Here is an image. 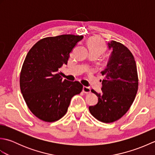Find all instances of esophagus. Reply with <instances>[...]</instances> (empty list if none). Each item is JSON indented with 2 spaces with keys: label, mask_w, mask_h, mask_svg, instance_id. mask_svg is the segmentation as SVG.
Returning a JSON list of instances; mask_svg holds the SVG:
<instances>
[{
  "label": "esophagus",
  "mask_w": 155,
  "mask_h": 155,
  "mask_svg": "<svg viewBox=\"0 0 155 155\" xmlns=\"http://www.w3.org/2000/svg\"><path fill=\"white\" fill-rule=\"evenodd\" d=\"M83 92L85 94H88L91 93V88L87 87H83Z\"/></svg>",
  "instance_id": "1"
}]
</instances>
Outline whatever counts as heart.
Here are the masks:
<instances>
[{
  "mask_svg": "<svg viewBox=\"0 0 155 155\" xmlns=\"http://www.w3.org/2000/svg\"><path fill=\"white\" fill-rule=\"evenodd\" d=\"M87 46L90 54L100 55L106 50V45L103 39L98 37H92L88 40Z\"/></svg>",
  "mask_w": 155,
  "mask_h": 155,
  "instance_id": "b5f03b06",
  "label": "heart"
}]
</instances>
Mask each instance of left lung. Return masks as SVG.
<instances>
[{"label":"left lung","mask_w":155,"mask_h":155,"mask_svg":"<svg viewBox=\"0 0 155 155\" xmlns=\"http://www.w3.org/2000/svg\"><path fill=\"white\" fill-rule=\"evenodd\" d=\"M108 48L112 51L106 68L101 72L104 76L102 92L97 93L98 103L89 107L93 116L105 123H113L127 113L135 98L139 78L133 54L120 42L111 41Z\"/></svg>","instance_id":"left-lung-1"}]
</instances>
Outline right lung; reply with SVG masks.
<instances>
[{
  "mask_svg": "<svg viewBox=\"0 0 155 155\" xmlns=\"http://www.w3.org/2000/svg\"><path fill=\"white\" fill-rule=\"evenodd\" d=\"M83 36L62 35L38 41L27 54L20 74L21 93L35 116L52 123L67 113L72 97L83 86L78 81L62 80L59 72Z\"/></svg>",
  "mask_w": 155,
  "mask_h": 155,
  "instance_id": "obj_1",
  "label": "right lung"
}]
</instances>
